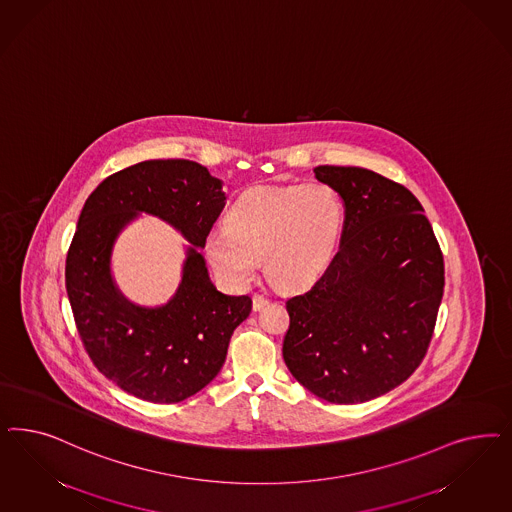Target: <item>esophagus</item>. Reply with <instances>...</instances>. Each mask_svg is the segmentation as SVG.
<instances>
[{
  "mask_svg": "<svg viewBox=\"0 0 512 512\" xmlns=\"http://www.w3.org/2000/svg\"><path fill=\"white\" fill-rule=\"evenodd\" d=\"M267 303H269V299H267V297L260 296V294H254V296H252V309H254V311L264 309Z\"/></svg>",
  "mask_w": 512,
  "mask_h": 512,
  "instance_id": "34e87169",
  "label": "esophagus"
}]
</instances>
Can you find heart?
I'll use <instances>...</instances> for the list:
<instances>
[{
	"label": "heart",
	"mask_w": 512,
	"mask_h": 512,
	"mask_svg": "<svg viewBox=\"0 0 512 512\" xmlns=\"http://www.w3.org/2000/svg\"><path fill=\"white\" fill-rule=\"evenodd\" d=\"M343 224V201L324 182L256 186L233 201L226 228L205 235V254L231 286L252 281L264 258L269 281L301 290L330 265Z\"/></svg>",
	"instance_id": "b5f03b06"
}]
</instances>
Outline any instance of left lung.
Wrapping results in <instances>:
<instances>
[{"label":"left lung","mask_w":512,"mask_h":512,"mask_svg":"<svg viewBox=\"0 0 512 512\" xmlns=\"http://www.w3.org/2000/svg\"><path fill=\"white\" fill-rule=\"evenodd\" d=\"M345 203L341 247L311 290L286 301L282 358L320 399L363 403L409 379L426 356L445 264L420 201L363 167L318 165Z\"/></svg>","instance_id":"1"}]
</instances>
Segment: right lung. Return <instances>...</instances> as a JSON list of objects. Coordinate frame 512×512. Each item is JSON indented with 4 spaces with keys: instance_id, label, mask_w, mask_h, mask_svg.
<instances>
[{
    "instance_id": "obj_1",
    "label": "right lung",
    "mask_w": 512,
    "mask_h": 512,
    "mask_svg": "<svg viewBox=\"0 0 512 512\" xmlns=\"http://www.w3.org/2000/svg\"><path fill=\"white\" fill-rule=\"evenodd\" d=\"M224 201L222 181L198 162L149 160L107 177L84 203L67 252V297L90 360L130 396L179 403L198 394L252 311L250 297L216 290L199 252ZM141 214L164 219L189 241L182 282L156 308L124 297L110 269L115 239Z\"/></svg>"
}]
</instances>
